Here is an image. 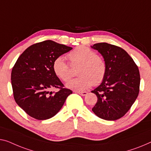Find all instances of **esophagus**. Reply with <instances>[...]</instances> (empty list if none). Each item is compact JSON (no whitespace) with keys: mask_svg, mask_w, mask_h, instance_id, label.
I'll use <instances>...</instances> for the list:
<instances>
[{"mask_svg":"<svg viewBox=\"0 0 151 151\" xmlns=\"http://www.w3.org/2000/svg\"><path fill=\"white\" fill-rule=\"evenodd\" d=\"M76 92L81 96H86L87 94V91H76Z\"/></svg>","mask_w":151,"mask_h":151,"instance_id":"esophagus-1","label":"esophagus"}]
</instances>
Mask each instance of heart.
Returning a JSON list of instances; mask_svg holds the SVG:
<instances>
[{
  "mask_svg": "<svg viewBox=\"0 0 151 151\" xmlns=\"http://www.w3.org/2000/svg\"><path fill=\"white\" fill-rule=\"evenodd\" d=\"M73 66H78V77L67 84L68 88L76 91H84L92 85L102 83L106 73V64L102 56L86 46H79L68 54ZM53 70L55 76L64 82H68L73 74L70 65L62 56L55 58L53 62Z\"/></svg>",
  "mask_w": 151,
  "mask_h": 151,
  "instance_id": "b5f03b06",
  "label": "heart"
}]
</instances>
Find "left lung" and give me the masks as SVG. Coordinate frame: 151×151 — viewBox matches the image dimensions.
<instances>
[{"label": "left lung", "instance_id": "obj_1", "mask_svg": "<svg viewBox=\"0 0 151 151\" xmlns=\"http://www.w3.org/2000/svg\"><path fill=\"white\" fill-rule=\"evenodd\" d=\"M91 48L101 53L106 64L102 83L91 91L98 98L92 111L104 120H117L127 113L138 97L140 83L139 69L121 47L100 42Z\"/></svg>", "mask_w": 151, "mask_h": 151}]
</instances>
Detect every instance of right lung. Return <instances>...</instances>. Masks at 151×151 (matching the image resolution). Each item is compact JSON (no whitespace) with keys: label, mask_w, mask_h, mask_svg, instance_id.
<instances>
[{"label":"right lung","mask_w":151,"mask_h":151,"mask_svg":"<svg viewBox=\"0 0 151 151\" xmlns=\"http://www.w3.org/2000/svg\"><path fill=\"white\" fill-rule=\"evenodd\" d=\"M73 48L51 40L28 47L15 62L11 71L13 97L20 108L29 116L45 120L55 116L73 93L53 70L55 58ZM58 88L53 94L50 90Z\"/></svg>","instance_id":"add662e5"}]
</instances>
